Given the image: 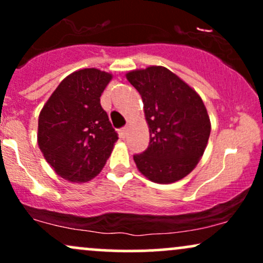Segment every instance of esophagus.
<instances>
[{
  "instance_id": "esophagus-1",
  "label": "esophagus",
  "mask_w": 263,
  "mask_h": 263,
  "mask_svg": "<svg viewBox=\"0 0 263 263\" xmlns=\"http://www.w3.org/2000/svg\"><path fill=\"white\" fill-rule=\"evenodd\" d=\"M127 134H128V126H125V127L120 129V136H121L122 138H125L126 136H127Z\"/></svg>"
}]
</instances>
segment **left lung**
<instances>
[{
  "mask_svg": "<svg viewBox=\"0 0 263 263\" xmlns=\"http://www.w3.org/2000/svg\"><path fill=\"white\" fill-rule=\"evenodd\" d=\"M126 77L140 92L149 127L148 147L134 156L138 171L161 184L188 176L210 136V120L200 96L164 66L129 71Z\"/></svg>",
  "mask_w": 263,
  "mask_h": 263,
  "instance_id": "obj_1",
  "label": "left lung"
}]
</instances>
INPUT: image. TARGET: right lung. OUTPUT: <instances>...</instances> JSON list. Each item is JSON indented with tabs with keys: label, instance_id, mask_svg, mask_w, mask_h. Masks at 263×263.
<instances>
[{
	"label": "right lung",
	"instance_id": "right-lung-1",
	"mask_svg": "<svg viewBox=\"0 0 263 263\" xmlns=\"http://www.w3.org/2000/svg\"><path fill=\"white\" fill-rule=\"evenodd\" d=\"M111 78L93 68L75 71L59 84L39 114V148L55 173L69 182L98 176L119 138L100 104Z\"/></svg>",
	"mask_w": 263,
	"mask_h": 263
}]
</instances>
